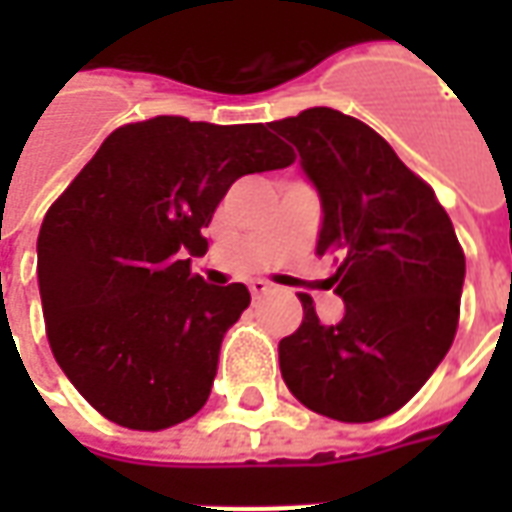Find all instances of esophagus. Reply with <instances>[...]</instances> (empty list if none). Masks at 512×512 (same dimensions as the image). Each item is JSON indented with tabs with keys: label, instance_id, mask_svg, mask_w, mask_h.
<instances>
[{
	"label": "esophagus",
	"instance_id": "1",
	"mask_svg": "<svg viewBox=\"0 0 512 512\" xmlns=\"http://www.w3.org/2000/svg\"><path fill=\"white\" fill-rule=\"evenodd\" d=\"M249 290H252V296H255V299H260V296L271 293V285H268L266 279H252V282H249Z\"/></svg>",
	"mask_w": 512,
	"mask_h": 512
}]
</instances>
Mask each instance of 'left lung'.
<instances>
[{
  "mask_svg": "<svg viewBox=\"0 0 512 512\" xmlns=\"http://www.w3.org/2000/svg\"><path fill=\"white\" fill-rule=\"evenodd\" d=\"M299 150L321 197L318 255L337 257L329 282L343 318L304 321L279 343L293 397L340 422L389 417L417 395L447 356L466 277L463 249L428 183L384 136L329 106L268 123Z\"/></svg>",
  "mask_w": 512,
  "mask_h": 512,
  "instance_id": "1",
  "label": "left lung"
}]
</instances>
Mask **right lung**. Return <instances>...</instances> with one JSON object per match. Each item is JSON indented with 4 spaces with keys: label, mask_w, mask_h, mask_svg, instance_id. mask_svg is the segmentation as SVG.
<instances>
[{
    "label": "right lung",
    "mask_w": 512,
    "mask_h": 512,
    "mask_svg": "<svg viewBox=\"0 0 512 512\" xmlns=\"http://www.w3.org/2000/svg\"><path fill=\"white\" fill-rule=\"evenodd\" d=\"M293 158L263 123L153 117L106 136L51 205L38 235L46 334L95 411L164 430L205 406L249 290L208 285L191 257L205 255L202 227L235 180Z\"/></svg>",
    "instance_id": "right-lung-1"
}]
</instances>
